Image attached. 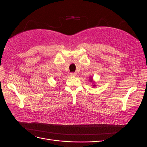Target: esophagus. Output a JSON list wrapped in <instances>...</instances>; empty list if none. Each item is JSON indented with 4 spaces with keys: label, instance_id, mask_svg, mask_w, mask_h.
<instances>
[{
    "label": "esophagus",
    "instance_id": "34e87169",
    "mask_svg": "<svg viewBox=\"0 0 147 147\" xmlns=\"http://www.w3.org/2000/svg\"><path fill=\"white\" fill-rule=\"evenodd\" d=\"M70 77H75V76H76V74L74 73V72L70 73Z\"/></svg>",
    "mask_w": 147,
    "mask_h": 147
}]
</instances>
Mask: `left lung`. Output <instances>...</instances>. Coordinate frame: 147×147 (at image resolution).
<instances>
[{
    "label": "left lung",
    "instance_id": "left-lung-1",
    "mask_svg": "<svg viewBox=\"0 0 147 147\" xmlns=\"http://www.w3.org/2000/svg\"><path fill=\"white\" fill-rule=\"evenodd\" d=\"M90 81L91 82H92V83L93 84H92V86L93 87H95V86H96V84H94V80H93V79H92V77H90Z\"/></svg>",
    "mask_w": 147,
    "mask_h": 147
}]
</instances>
